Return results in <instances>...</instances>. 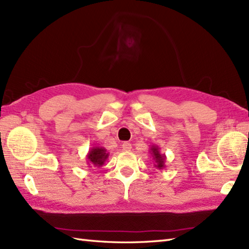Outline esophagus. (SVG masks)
Instances as JSON below:
<instances>
[{
  "mask_svg": "<svg viewBox=\"0 0 249 249\" xmlns=\"http://www.w3.org/2000/svg\"><path fill=\"white\" fill-rule=\"evenodd\" d=\"M122 146H123V150H124V151H131V149H132L131 143L126 142V141L122 144Z\"/></svg>",
  "mask_w": 249,
  "mask_h": 249,
  "instance_id": "1",
  "label": "esophagus"
}]
</instances>
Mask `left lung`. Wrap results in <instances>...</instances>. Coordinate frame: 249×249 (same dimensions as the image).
<instances>
[{"label":"left lung","mask_w":249,"mask_h":249,"mask_svg":"<svg viewBox=\"0 0 249 249\" xmlns=\"http://www.w3.org/2000/svg\"><path fill=\"white\" fill-rule=\"evenodd\" d=\"M150 152H151V155L153 157V160L155 161V166L157 167L158 170H162L165 167V159H166V156L164 155V154H161L160 153V149L155 145L153 144L151 146L150 149Z\"/></svg>","instance_id":"8db88e82"}]
</instances>
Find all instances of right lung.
Masks as SVG:
<instances>
[{
  "instance_id": "1",
  "label": "right lung",
  "mask_w": 249,
  "mask_h": 249,
  "mask_svg": "<svg viewBox=\"0 0 249 249\" xmlns=\"http://www.w3.org/2000/svg\"><path fill=\"white\" fill-rule=\"evenodd\" d=\"M109 153L103 146H94L87 154V161L89 165L94 166H102L104 165L105 161L108 159Z\"/></svg>"
}]
</instances>
